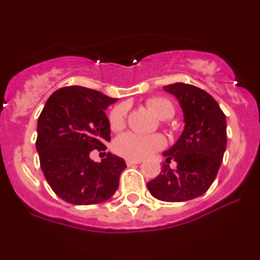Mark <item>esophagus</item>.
Segmentation results:
<instances>
[{
    "mask_svg": "<svg viewBox=\"0 0 260 260\" xmlns=\"http://www.w3.org/2000/svg\"><path fill=\"white\" fill-rule=\"evenodd\" d=\"M142 160H126V164H127V167H132V165H135V164H141Z\"/></svg>",
    "mask_w": 260,
    "mask_h": 260,
    "instance_id": "esophagus-1",
    "label": "esophagus"
}]
</instances>
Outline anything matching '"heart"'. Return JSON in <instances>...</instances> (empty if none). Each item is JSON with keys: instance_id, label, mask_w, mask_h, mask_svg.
<instances>
[{"instance_id": "obj_1", "label": "heart", "mask_w": 260, "mask_h": 260, "mask_svg": "<svg viewBox=\"0 0 260 260\" xmlns=\"http://www.w3.org/2000/svg\"><path fill=\"white\" fill-rule=\"evenodd\" d=\"M146 105L160 119H171L176 113L173 103L167 98L156 96L148 99ZM109 127L112 132H121L126 126V107L123 104L116 105L108 116ZM167 144L165 138L160 134L139 135L135 133H125L114 141V151L128 160H142L148 157L156 151L162 150Z\"/></svg>"}]
</instances>
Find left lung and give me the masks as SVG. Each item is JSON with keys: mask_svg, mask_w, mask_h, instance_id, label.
I'll return each instance as SVG.
<instances>
[{"mask_svg": "<svg viewBox=\"0 0 260 260\" xmlns=\"http://www.w3.org/2000/svg\"><path fill=\"white\" fill-rule=\"evenodd\" d=\"M173 93L185 114V130L171 150L161 173L147 183L158 201L186 202L198 198L215 181L226 147V119L215 99L192 84L173 83L164 86ZM172 159L176 170L167 165Z\"/></svg>", "mask_w": 260, "mask_h": 260, "instance_id": "obj_1", "label": "left lung"}]
</instances>
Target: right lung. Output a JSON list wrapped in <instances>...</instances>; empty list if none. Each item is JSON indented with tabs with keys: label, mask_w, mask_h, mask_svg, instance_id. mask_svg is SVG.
Here are the masks:
<instances>
[{
	"label": "right lung",
	"mask_w": 260,
	"mask_h": 260,
	"mask_svg": "<svg viewBox=\"0 0 260 260\" xmlns=\"http://www.w3.org/2000/svg\"><path fill=\"white\" fill-rule=\"evenodd\" d=\"M116 100L95 89L69 86L45 103L38 119L36 150L41 171L62 201L88 206L107 201L118 189L125 160L112 153L102 162L89 158L91 151L107 150L110 127L105 109Z\"/></svg>",
	"instance_id": "right-lung-1"
}]
</instances>
